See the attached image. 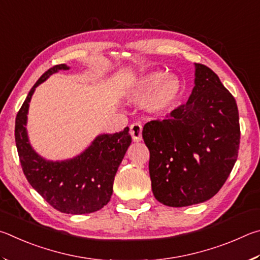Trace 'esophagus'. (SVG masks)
<instances>
[{"label": "esophagus", "instance_id": "1", "mask_svg": "<svg viewBox=\"0 0 260 260\" xmlns=\"http://www.w3.org/2000/svg\"><path fill=\"white\" fill-rule=\"evenodd\" d=\"M142 130L143 126L137 122L133 123V124L130 125V135L131 137H133L134 142H140V140H142Z\"/></svg>", "mask_w": 260, "mask_h": 260}]
</instances>
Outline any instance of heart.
Listing matches in <instances>:
<instances>
[{
    "label": "heart",
    "mask_w": 260,
    "mask_h": 260,
    "mask_svg": "<svg viewBox=\"0 0 260 260\" xmlns=\"http://www.w3.org/2000/svg\"><path fill=\"white\" fill-rule=\"evenodd\" d=\"M180 83L177 77L165 72L153 71L140 77L130 91L135 102H143L148 96L147 106L152 112H161L178 98Z\"/></svg>",
    "instance_id": "b5f03b06"
}]
</instances>
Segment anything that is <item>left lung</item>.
Instances as JSON below:
<instances>
[{"label": "left lung", "mask_w": 260, "mask_h": 260, "mask_svg": "<svg viewBox=\"0 0 260 260\" xmlns=\"http://www.w3.org/2000/svg\"><path fill=\"white\" fill-rule=\"evenodd\" d=\"M240 136L235 98L215 72L195 63L187 103L144 125L154 197L176 208L215 197L238 158Z\"/></svg>", "instance_id": "obj_1"}]
</instances>
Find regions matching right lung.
I'll return each instance as SVG.
<instances>
[{
  "label": "right lung",
  "mask_w": 260,
  "mask_h": 260,
  "mask_svg": "<svg viewBox=\"0 0 260 260\" xmlns=\"http://www.w3.org/2000/svg\"><path fill=\"white\" fill-rule=\"evenodd\" d=\"M60 70L56 65L36 81L16 117L15 138L19 161L28 183L56 210L68 215L98 211L111 200L114 177L131 144L129 127L113 135H100L91 146L75 158L50 162L39 156L27 139L26 120L36 86Z\"/></svg>",
  "instance_id": "1"
}]
</instances>
